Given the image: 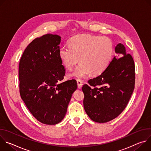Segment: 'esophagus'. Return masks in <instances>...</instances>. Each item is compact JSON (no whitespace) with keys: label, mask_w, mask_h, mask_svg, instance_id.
Segmentation results:
<instances>
[{"label":"esophagus","mask_w":151,"mask_h":151,"mask_svg":"<svg viewBox=\"0 0 151 151\" xmlns=\"http://www.w3.org/2000/svg\"><path fill=\"white\" fill-rule=\"evenodd\" d=\"M76 81H77V84H78V88H81L82 86V80L78 79L76 80Z\"/></svg>","instance_id":"obj_1"}]
</instances>
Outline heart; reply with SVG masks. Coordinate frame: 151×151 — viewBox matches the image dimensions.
<instances>
[{"label":"heart","instance_id":"b5f03b06","mask_svg":"<svg viewBox=\"0 0 151 151\" xmlns=\"http://www.w3.org/2000/svg\"><path fill=\"white\" fill-rule=\"evenodd\" d=\"M69 47L61 48L59 58L64 68L70 70L79 61L80 64L70 74L83 78L91 73H101L108 67L114 54L113 42L106 36L78 35L69 41Z\"/></svg>","mask_w":151,"mask_h":151}]
</instances>
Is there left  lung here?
Here are the masks:
<instances>
[{
    "label": "left lung",
    "instance_id": "left-lung-1",
    "mask_svg": "<svg viewBox=\"0 0 151 151\" xmlns=\"http://www.w3.org/2000/svg\"><path fill=\"white\" fill-rule=\"evenodd\" d=\"M112 60L103 72L84 84V109L91 120L104 123L116 118L124 110L134 89L135 65L123 44L115 47Z\"/></svg>",
    "mask_w": 151,
    "mask_h": 151
}]
</instances>
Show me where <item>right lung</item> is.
Returning <instances> with one entry per match:
<instances>
[{
	"mask_svg": "<svg viewBox=\"0 0 151 151\" xmlns=\"http://www.w3.org/2000/svg\"><path fill=\"white\" fill-rule=\"evenodd\" d=\"M60 42L57 35L35 39L19 63L21 97L33 116L47 125L61 121L77 88L75 79L60 82L66 73L58 55Z\"/></svg>",
	"mask_w": 151,
	"mask_h": 151,
	"instance_id": "right-lung-1",
	"label": "right lung"
}]
</instances>
